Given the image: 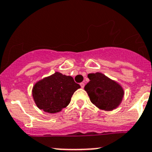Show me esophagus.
<instances>
[{
	"label": "esophagus",
	"instance_id": "esophagus-1",
	"mask_svg": "<svg viewBox=\"0 0 152 152\" xmlns=\"http://www.w3.org/2000/svg\"><path fill=\"white\" fill-rule=\"evenodd\" d=\"M80 87H81V88H83V87H84V86H85V83L82 82V83H80Z\"/></svg>",
	"mask_w": 152,
	"mask_h": 152
}]
</instances>
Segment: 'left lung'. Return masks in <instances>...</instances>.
<instances>
[{
  "mask_svg": "<svg viewBox=\"0 0 152 152\" xmlns=\"http://www.w3.org/2000/svg\"><path fill=\"white\" fill-rule=\"evenodd\" d=\"M90 82L84 87L90 101L99 108L111 111L120 105L124 96L122 87L102 73L89 74Z\"/></svg>",
  "mask_w": 152,
  "mask_h": 152,
  "instance_id": "8db88e82",
  "label": "left lung"
}]
</instances>
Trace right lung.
Segmentation results:
<instances>
[{"mask_svg":"<svg viewBox=\"0 0 152 152\" xmlns=\"http://www.w3.org/2000/svg\"><path fill=\"white\" fill-rule=\"evenodd\" d=\"M80 87L72 77L56 72L36 83L32 95L40 109L48 113H56L69 105L74 93Z\"/></svg>","mask_w":152,"mask_h":152,"instance_id":"1","label":"right lung"}]
</instances>
